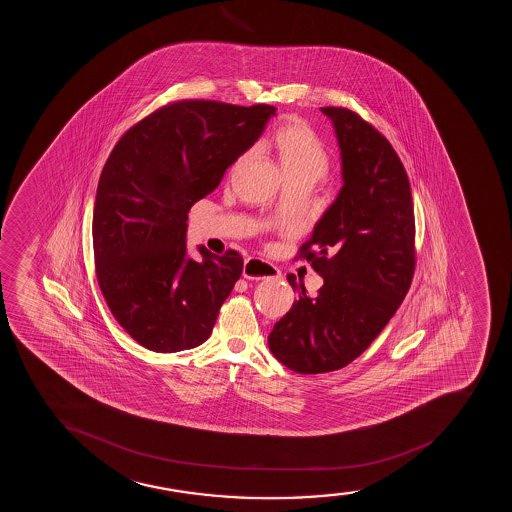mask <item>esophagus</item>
I'll use <instances>...</instances> for the list:
<instances>
[{"instance_id":"obj_1","label":"esophagus","mask_w":512,"mask_h":512,"mask_svg":"<svg viewBox=\"0 0 512 512\" xmlns=\"http://www.w3.org/2000/svg\"><path fill=\"white\" fill-rule=\"evenodd\" d=\"M242 275L247 280H266V278H277L280 275V271L275 266L261 261V259L249 258L244 263Z\"/></svg>"}]
</instances>
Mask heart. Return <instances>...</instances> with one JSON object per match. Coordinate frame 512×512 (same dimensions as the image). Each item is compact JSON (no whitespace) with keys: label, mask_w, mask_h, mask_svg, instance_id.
I'll use <instances>...</instances> for the list:
<instances>
[{"label":"heart","mask_w":512,"mask_h":512,"mask_svg":"<svg viewBox=\"0 0 512 512\" xmlns=\"http://www.w3.org/2000/svg\"><path fill=\"white\" fill-rule=\"evenodd\" d=\"M261 148L277 159L287 179L306 177L316 183L328 171L323 141L300 119L288 118L278 124L277 130L261 141Z\"/></svg>","instance_id":"obj_1"}]
</instances>
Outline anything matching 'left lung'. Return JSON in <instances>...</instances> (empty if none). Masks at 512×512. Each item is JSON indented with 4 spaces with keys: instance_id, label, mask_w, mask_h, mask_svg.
Returning a JSON list of instances; mask_svg holds the SVG:
<instances>
[{
    "instance_id": "obj_1",
    "label": "left lung",
    "mask_w": 512,
    "mask_h": 512,
    "mask_svg": "<svg viewBox=\"0 0 512 512\" xmlns=\"http://www.w3.org/2000/svg\"><path fill=\"white\" fill-rule=\"evenodd\" d=\"M335 128L341 186L299 258L323 277L316 297L299 292L273 326L268 345L299 374L338 371L376 340L398 311L415 271L412 191L400 157L359 114L321 107Z\"/></svg>"
}]
</instances>
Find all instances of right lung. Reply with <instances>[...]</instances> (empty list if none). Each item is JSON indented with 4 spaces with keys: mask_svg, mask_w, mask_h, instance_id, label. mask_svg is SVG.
<instances>
[{
    "mask_svg": "<svg viewBox=\"0 0 512 512\" xmlns=\"http://www.w3.org/2000/svg\"><path fill=\"white\" fill-rule=\"evenodd\" d=\"M275 107L181 100L131 126L95 196V273L112 316L141 347L174 353L212 335L242 273L241 254L186 249L191 206L253 147Z\"/></svg>",
    "mask_w": 512,
    "mask_h": 512,
    "instance_id": "right-lung-1",
    "label": "right lung"
}]
</instances>
